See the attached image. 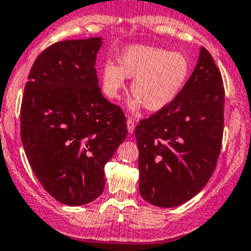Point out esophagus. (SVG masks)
Returning <instances> with one entry per match:
<instances>
[{"instance_id": "1", "label": "esophagus", "mask_w": 251, "mask_h": 251, "mask_svg": "<svg viewBox=\"0 0 251 251\" xmlns=\"http://www.w3.org/2000/svg\"><path fill=\"white\" fill-rule=\"evenodd\" d=\"M126 124H127V131L128 133H133V131H135V120H133L132 118H127V120H126Z\"/></svg>"}]
</instances>
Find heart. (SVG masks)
<instances>
[{"label": "heart", "mask_w": 251, "mask_h": 251, "mask_svg": "<svg viewBox=\"0 0 251 251\" xmlns=\"http://www.w3.org/2000/svg\"><path fill=\"white\" fill-rule=\"evenodd\" d=\"M191 72V62L182 51L145 44H133L118 57V65L105 63L100 72L102 91L110 99H119L126 89V78H133L128 100L133 111L145 105L149 111L167 107L183 89Z\"/></svg>", "instance_id": "b5f03b06"}]
</instances>
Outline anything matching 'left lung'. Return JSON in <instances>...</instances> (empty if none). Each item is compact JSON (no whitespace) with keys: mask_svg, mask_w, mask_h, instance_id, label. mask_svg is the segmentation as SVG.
Instances as JSON below:
<instances>
[{"mask_svg":"<svg viewBox=\"0 0 251 251\" xmlns=\"http://www.w3.org/2000/svg\"><path fill=\"white\" fill-rule=\"evenodd\" d=\"M223 124L221 72L201 47L196 68L177 98L136 126L142 198L172 208L200 193L217 166Z\"/></svg>","mask_w":251,"mask_h":251,"instance_id":"left-lung-1","label":"left lung"}]
</instances>
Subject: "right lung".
I'll list each match as a JSON object with an SVG mask.
<instances>
[{
	"mask_svg": "<svg viewBox=\"0 0 251 251\" xmlns=\"http://www.w3.org/2000/svg\"><path fill=\"white\" fill-rule=\"evenodd\" d=\"M102 38L67 39L32 65L21 106V139L43 188L63 204L93 202L104 167L127 135L123 110L102 97L95 62Z\"/></svg>",
	"mask_w": 251,
	"mask_h": 251,
	"instance_id": "obj_1",
	"label": "right lung"
}]
</instances>
